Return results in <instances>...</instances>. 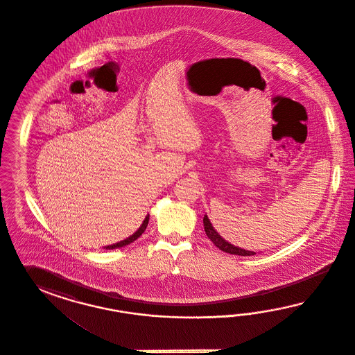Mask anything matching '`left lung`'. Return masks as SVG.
Segmentation results:
<instances>
[{"label":"left lung","instance_id":"1","mask_svg":"<svg viewBox=\"0 0 355 355\" xmlns=\"http://www.w3.org/2000/svg\"><path fill=\"white\" fill-rule=\"evenodd\" d=\"M203 224H205V234L214 242L216 248H220L221 251L227 252V254H232V255H239V257H251V255L257 254L254 251H248V250H245V248H238V246L229 243L227 241H225L223 236L216 232L215 227L211 224V221H209V218H208L207 215H205V217H203Z\"/></svg>","mask_w":355,"mask_h":355}]
</instances>
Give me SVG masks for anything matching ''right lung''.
<instances>
[{"mask_svg": "<svg viewBox=\"0 0 355 355\" xmlns=\"http://www.w3.org/2000/svg\"><path fill=\"white\" fill-rule=\"evenodd\" d=\"M148 220H150V215H147V217H146V218H144V221H143V224L140 225L139 229H138L132 236H130L129 238H126V239L121 241L119 243H114V245H110V246H105L104 248H107V250H113V248H123V246H128L130 243H132L134 241H137V239H138V238L144 233L146 227L148 225Z\"/></svg>", "mask_w": 355, "mask_h": 355, "instance_id": "right-lung-1", "label": "right lung"}]
</instances>
